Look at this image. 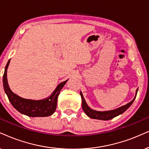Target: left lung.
<instances>
[{
	"mask_svg": "<svg viewBox=\"0 0 149 149\" xmlns=\"http://www.w3.org/2000/svg\"><path fill=\"white\" fill-rule=\"evenodd\" d=\"M137 90L135 91V95L134 98L131 100L130 102L127 103V104L124 105L119 107V108H117L116 109H113V110L110 111H95L90 108L88 106V104H86L85 100H84L83 95H82V92L80 91V96L82 98V109H83L84 112L85 113V114L88 117H89L90 118L92 119H96V120H111L113 118H114L115 117L119 116L123 113L124 112H125L128 109L131 107V105L133 104V102H134L135 97H136L137 93Z\"/></svg>",
	"mask_w": 149,
	"mask_h": 149,
	"instance_id": "obj_1",
	"label": "left lung"
}]
</instances>
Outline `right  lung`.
Returning a JSON list of instances; mask_svg holds the SVG:
<instances>
[{"label": "right lung", "mask_w": 149, "mask_h": 149, "mask_svg": "<svg viewBox=\"0 0 149 149\" xmlns=\"http://www.w3.org/2000/svg\"><path fill=\"white\" fill-rule=\"evenodd\" d=\"M10 60L9 59L7 62L5 68L3 83L5 93L7 94L9 100L12 106L20 113L26 115L29 117L33 118V117H47L52 116L56 109L58 95L68 80L58 84L53 93L46 98L38 100L22 98L12 92L8 84L7 72Z\"/></svg>", "instance_id": "add662e5"}]
</instances>
